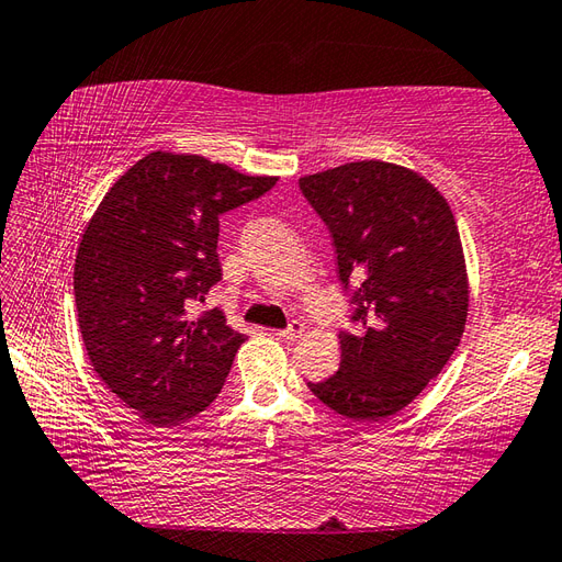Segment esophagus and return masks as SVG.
<instances>
[{"instance_id": "1", "label": "esophagus", "mask_w": 562, "mask_h": 562, "mask_svg": "<svg viewBox=\"0 0 562 562\" xmlns=\"http://www.w3.org/2000/svg\"><path fill=\"white\" fill-rule=\"evenodd\" d=\"M302 333H304L302 321H292V324L284 330H274V336H278L280 340H296V338H302Z\"/></svg>"}]
</instances>
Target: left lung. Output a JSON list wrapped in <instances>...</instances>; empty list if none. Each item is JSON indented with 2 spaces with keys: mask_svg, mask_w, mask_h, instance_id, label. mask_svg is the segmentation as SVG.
Masks as SVG:
<instances>
[{
  "mask_svg": "<svg viewBox=\"0 0 562 562\" xmlns=\"http://www.w3.org/2000/svg\"><path fill=\"white\" fill-rule=\"evenodd\" d=\"M300 188L333 236L357 321L338 336V372L306 386L352 423H381L420 396L463 336L469 272L457 220L425 176L389 161L342 164Z\"/></svg>",
  "mask_w": 562,
  "mask_h": 562,
  "instance_id": "1",
  "label": "left lung"
}]
</instances>
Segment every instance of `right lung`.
Returning <instances> with one entry per match:
<instances>
[{"instance_id":"add662e5","label":"right lung","mask_w":562,"mask_h":562,"mask_svg":"<svg viewBox=\"0 0 562 562\" xmlns=\"http://www.w3.org/2000/svg\"><path fill=\"white\" fill-rule=\"evenodd\" d=\"M278 183L198 154L151 151L117 178L77 248L79 330L93 372L139 420L171 427L217 398L244 333L220 308V217Z\"/></svg>"}]
</instances>
